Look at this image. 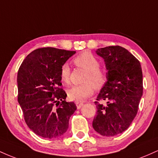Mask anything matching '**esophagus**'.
<instances>
[{"mask_svg": "<svg viewBox=\"0 0 158 158\" xmlns=\"http://www.w3.org/2000/svg\"><path fill=\"white\" fill-rule=\"evenodd\" d=\"M76 105H77V107L78 109H79V108H81V107L83 106V102H76Z\"/></svg>", "mask_w": 158, "mask_h": 158, "instance_id": "obj_1", "label": "esophagus"}]
</instances>
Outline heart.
Segmentation results:
<instances>
[{
    "label": "heart",
    "mask_w": 158,
    "mask_h": 158,
    "mask_svg": "<svg viewBox=\"0 0 158 158\" xmlns=\"http://www.w3.org/2000/svg\"><path fill=\"white\" fill-rule=\"evenodd\" d=\"M74 63L78 67L87 71L84 78V84L75 85L68 90L69 99L76 102H82L94 92L95 89H101L106 82V73L99 68L100 63L93 54L85 52L74 59ZM61 79L65 84L70 82V68L68 64L65 63L61 66L60 71Z\"/></svg>",
    "instance_id": "heart-1"
}]
</instances>
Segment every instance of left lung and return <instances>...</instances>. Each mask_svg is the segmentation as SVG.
I'll return each mask as SVG.
<instances>
[{
    "label": "left lung",
    "instance_id": "obj_1",
    "mask_svg": "<svg viewBox=\"0 0 158 158\" xmlns=\"http://www.w3.org/2000/svg\"><path fill=\"white\" fill-rule=\"evenodd\" d=\"M96 53L104 59L107 81L95 102L97 115L93 128L99 135L112 137L125 131L137 115L143 95V73L139 61L120 46L99 48Z\"/></svg>",
    "mask_w": 158,
    "mask_h": 158
}]
</instances>
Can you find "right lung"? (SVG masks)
I'll return each mask as SVG.
<instances>
[{
  "label": "right lung",
  "instance_id": "1",
  "mask_svg": "<svg viewBox=\"0 0 158 158\" xmlns=\"http://www.w3.org/2000/svg\"><path fill=\"white\" fill-rule=\"evenodd\" d=\"M75 53L54 48L36 49L20 66L18 101L27 126L40 137L52 139L64 135L77 110L73 102L65 101L67 94L59 88L61 66Z\"/></svg>",
  "mask_w": 158,
  "mask_h": 158
}]
</instances>
